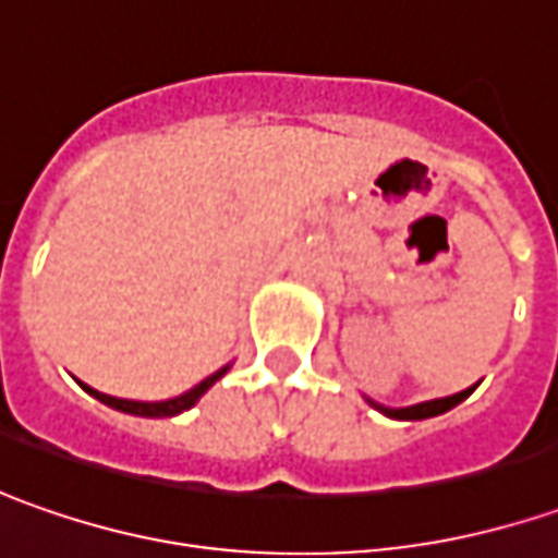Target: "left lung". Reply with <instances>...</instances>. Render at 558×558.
Returning <instances> with one entry per match:
<instances>
[{"label": "left lung", "instance_id": "1", "mask_svg": "<svg viewBox=\"0 0 558 558\" xmlns=\"http://www.w3.org/2000/svg\"><path fill=\"white\" fill-rule=\"evenodd\" d=\"M472 389H475V386H472ZM472 389L448 395V398H435V401H423V404H411V408H383V404H376V401H371V398H367V404L376 408L379 413H386V416H392V420H426V416H438V413L457 408L463 398H470Z\"/></svg>", "mask_w": 558, "mask_h": 558}]
</instances>
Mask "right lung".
<instances>
[{
	"mask_svg": "<svg viewBox=\"0 0 558 558\" xmlns=\"http://www.w3.org/2000/svg\"><path fill=\"white\" fill-rule=\"evenodd\" d=\"M228 367H231V364H225L221 371H216L213 376H206V379L197 383L194 389H187V392L179 395V398H169V401H129V398H113V395H105V392H98V389H92V386H86V383H83V389H86L88 395H95L101 404L113 408V411L132 413V416H175V413L194 408V404L201 401V395L206 392L216 379H221V376L228 374Z\"/></svg>",
	"mask_w": 558,
	"mask_h": 558,
	"instance_id": "add662e5",
	"label": "right lung"
}]
</instances>
